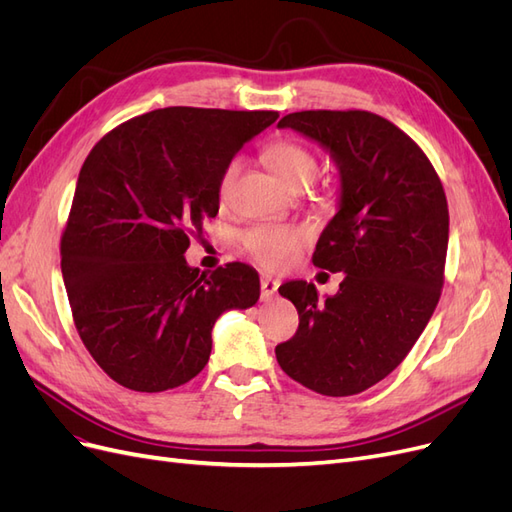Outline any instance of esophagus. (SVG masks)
Returning <instances> with one entry per match:
<instances>
[{
    "mask_svg": "<svg viewBox=\"0 0 512 512\" xmlns=\"http://www.w3.org/2000/svg\"><path fill=\"white\" fill-rule=\"evenodd\" d=\"M280 288V280H273L271 275H262L260 277V297L262 301H269L273 294Z\"/></svg>",
    "mask_w": 512,
    "mask_h": 512,
    "instance_id": "esophagus-1",
    "label": "esophagus"
}]
</instances>
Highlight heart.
Returning a JSON list of instances; mask_svg holds the SVG:
<instances>
[{
  "mask_svg": "<svg viewBox=\"0 0 512 512\" xmlns=\"http://www.w3.org/2000/svg\"><path fill=\"white\" fill-rule=\"evenodd\" d=\"M265 160L273 173L290 188H305L318 173V160L307 147L294 141H273L265 149ZM239 173V160H230L218 181V196L226 200L230 196L232 183ZM305 230L290 224H258L247 228L241 235L243 250L250 254L258 265L265 269H282L301 250L305 241Z\"/></svg>",
  "mask_w": 512,
  "mask_h": 512,
  "instance_id": "obj_1",
  "label": "heart"
}]
</instances>
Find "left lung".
<instances>
[{"label":"left lung","instance_id":"1","mask_svg":"<svg viewBox=\"0 0 512 512\" xmlns=\"http://www.w3.org/2000/svg\"><path fill=\"white\" fill-rule=\"evenodd\" d=\"M292 128L331 153L339 209L322 230L314 265L346 273L318 299L307 282L280 294L299 329L275 348L286 374L320 395L363 393L406 359L440 301L448 205L429 158L395 123L367 111L290 113Z\"/></svg>","mask_w":512,"mask_h":512}]
</instances>
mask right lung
<instances>
[{
  "mask_svg": "<svg viewBox=\"0 0 512 512\" xmlns=\"http://www.w3.org/2000/svg\"><path fill=\"white\" fill-rule=\"evenodd\" d=\"M275 111L168 106L102 136L76 181L61 275L85 348L117 384L160 393L198 376L211 329L252 307L258 273L185 262L190 235L220 209L218 181Z\"/></svg>",
  "mask_w": 512,
  "mask_h": 512,
  "instance_id": "1",
  "label": "right lung"
}]
</instances>
